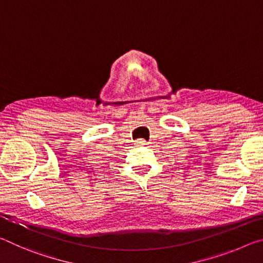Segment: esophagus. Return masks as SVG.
Listing matches in <instances>:
<instances>
[{
  "mask_svg": "<svg viewBox=\"0 0 263 263\" xmlns=\"http://www.w3.org/2000/svg\"><path fill=\"white\" fill-rule=\"evenodd\" d=\"M137 144H138V145H148L149 142L146 141L145 139H138V140H137Z\"/></svg>",
  "mask_w": 263,
  "mask_h": 263,
  "instance_id": "obj_1",
  "label": "esophagus"
}]
</instances>
